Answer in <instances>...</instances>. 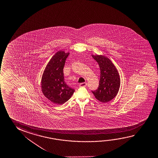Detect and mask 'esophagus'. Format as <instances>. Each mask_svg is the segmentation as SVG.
<instances>
[{
	"label": "esophagus",
	"instance_id": "esophagus-1",
	"mask_svg": "<svg viewBox=\"0 0 158 158\" xmlns=\"http://www.w3.org/2000/svg\"><path fill=\"white\" fill-rule=\"evenodd\" d=\"M87 85V83H80V87H85Z\"/></svg>",
	"mask_w": 158,
	"mask_h": 158
}]
</instances>
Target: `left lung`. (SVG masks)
<instances>
[{
	"label": "left lung",
	"instance_id": "left-lung-1",
	"mask_svg": "<svg viewBox=\"0 0 158 158\" xmlns=\"http://www.w3.org/2000/svg\"><path fill=\"white\" fill-rule=\"evenodd\" d=\"M91 56L98 63L100 69V79L98 89L92 93L95 98L105 103L116 97L119 91L121 80L116 67L109 58L104 55Z\"/></svg>",
	"mask_w": 158,
	"mask_h": 158
}]
</instances>
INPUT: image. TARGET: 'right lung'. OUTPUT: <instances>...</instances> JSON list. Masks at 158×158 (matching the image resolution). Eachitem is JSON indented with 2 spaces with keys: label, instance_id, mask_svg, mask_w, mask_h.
<instances>
[{
  "label": "right lung",
  "instance_id": "right-lung-1",
  "mask_svg": "<svg viewBox=\"0 0 158 158\" xmlns=\"http://www.w3.org/2000/svg\"><path fill=\"white\" fill-rule=\"evenodd\" d=\"M69 52L59 51L49 60L42 76L41 90L44 96L57 105L64 104L75 90L69 87L64 79L63 68Z\"/></svg>",
  "mask_w": 158,
  "mask_h": 158
}]
</instances>
